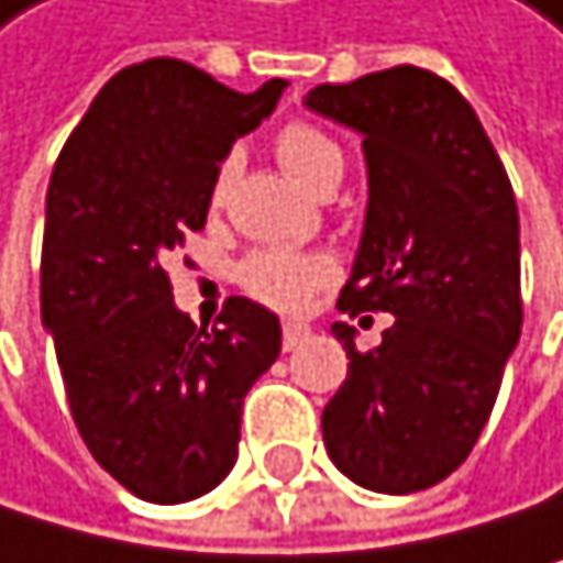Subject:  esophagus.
<instances>
[{
    "instance_id": "obj_1",
    "label": "esophagus",
    "mask_w": 563,
    "mask_h": 563,
    "mask_svg": "<svg viewBox=\"0 0 563 563\" xmlns=\"http://www.w3.org/2000/svg\"><path fill=\"white\" fill-rule=\"evenodd\" d=\"M311 340V329L305 322H284V350H297Z\"/></svg>"
}]
</instances>
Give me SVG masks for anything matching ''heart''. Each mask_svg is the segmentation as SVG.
Wrapping results in <instances>:
<instances>
[{
	"instance_id": "heart-1",
	"label": "heart",
	"mask_w": 563,
	"mask_h": 563,
	"mask_svg": "<svg viewBox=\"0 0 563 563\" xmlns=\"http://www.w3.org/2000/svg\"><path fill=\"white\" fill-rule=\"evenodd\" d=\"M276 157L287 175L301 188H308V192H319L332 178H343V150L322 129L305 122H294L279 132ZM329 276H332L329 258L284 252V249L252 252L238 269L241 287L273 308H301L314 290L329 284Z\"/></svg>"
}]
</instances>
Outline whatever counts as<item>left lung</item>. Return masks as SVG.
I'll return each instance as SVG.
<instances>
[{"mask_svg": "<svg viewBox=\"0 0 563 563\" xmlns=\"http://www.w3.org/2000/svg\"><path fill=\"white\" fill-rule=\"evenodd\" d=\"M305 108L364 140L367 210L340 311L393 314L367 353L332 322L350 364L322 410L325 452L367 490H428L473 452L522 336L511 181L470 101L428 69L322 84Z\"/></svg>", "mask_w": 563, "mask_h": 563, "instance_id": "left-lung-1", "label": "left lung"}]
</instances>
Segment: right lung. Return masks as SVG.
Returning a JSON list of instances; mask_svg holds the SVG:
<instances>
[{"label":"right lung","instance_id":"obj_1","mask_svg":"<svg viewBox=\"0 0 563 563\" xmlns=\"http://www.w3.org/2000/svg\"><path fill=\"white\" fill-rule=\"evenodd\" d=\"M287 79L238 93L178 58L114 73L62 146L41 252V322L90 455L153 505L234 470L241 402L279 357V319L231 297L213 332L178 311L164 258L202 231L231 146Z\"/></svg>","mask_w":563,"mask_h":563}]
</instances>
